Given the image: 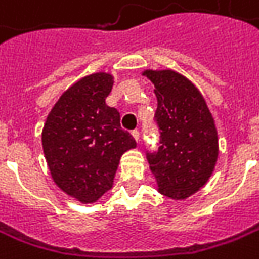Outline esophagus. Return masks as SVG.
Segmentation results:
<instances>
[{"instance_id": "34e87169", "label": "esophagus", "mask_w": 259, "mask_h": 259, "mask_svg": "<svg viewBox=\"0 0 259 259\" xmlns=\"http://www.w3.org/2000/svg\"><path fill=\"white\" fill-rule=\"evenodd\" d=\"M132 136H133V138H135V140H136V142H140V133H139L138 130H133V132H132Z\"/></svg>"}]
</instances>
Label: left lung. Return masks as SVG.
<instances>
[{
  "instance_id": "1",
  "label": "left lung",
  "mask_w": 259,
  "mask_h": 259,
  "mask_svg": "<svg viewBox=\"0 0 259 259\" xmlns=\"http://www.w3.org/2000/svg\"><path fill=\"white\" fill-rule=\"evenodd\" d=\"M155 84L160 146L147 153L157 191L183 201L209 181L219 153L218 132L206 102L189 78L174 70H145Z\"/></svg>"
}]
</instances>
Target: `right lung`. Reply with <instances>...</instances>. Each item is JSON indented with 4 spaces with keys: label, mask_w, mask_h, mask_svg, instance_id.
Returning a JSON list of instances; mask_svg holds the SVG:
<instances>
[{
    "label": "right lung",
    "mask_w": 259,
    "mask_h": 259,
    "mask_svg": "<svg viewBox=\"0 0 259 259\" xmlns=\"http://www.w3.org/2000/svg\"><path fill=\"white\" fill-rule=\"evenodd\" d=\"M114 77L94 73L68 87L47 116L41 142L54 183L92 203L112 189L121 155L136 140L121 129L120 113L106 104Z\"/></svg>",
    "instance_id": "obj_1"
}]
</instances>
